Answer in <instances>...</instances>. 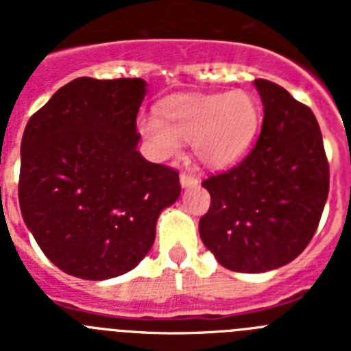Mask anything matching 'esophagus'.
<instances>
[{"instance_id":"esophagus-1","label":"esophagus","mask_w":351,"mask_h":351,"mask_svg":"<svg viewBox=\"0 0 351 351\" xmlns=\"http://www.w3.org/2000/svg\"><path fill=\"white\" fill-rule=\"evenodd\" d=\"M181 184L184 186V188H190V186H197L198 184L197 176H193L191 172H181Z\"/></svg>"}]
</instances>
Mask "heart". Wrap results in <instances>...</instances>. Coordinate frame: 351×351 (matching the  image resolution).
<instances>
[{"label":"heart","mask_w":351,"mask_h":351,"mask_svg":"<svg viewBox=\"0 0 351 351\" xmlns=\"http://www.w3.org/2000/svg\"><path fill=\"white\" fill-rule=\"evenodd\" d=\"M156 117L141 123V132L160 156H176L181 142H193L204 165L225 169L237 163L255 141L262 121L258 101L246 91L197 93L165 98Z\"/></svg>","instance_id":"b5f03b06"}]
</instances>
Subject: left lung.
Listing matches in <instances>:
<instances>
[{
    "label": "left lung",
    "mask_w": 351,
    "mask_h": 351,
    "mask_svg": "<svg viewBox=\"0 0 351 351\" xmlns=\"http://www.w3.org/2000/svg\"><path fill=\"white\" fill-rule=\"evenodd\" d=\"M263 125L241 163L213 173L198 223L207 250L235 272L287 265L315 235L328 195V160L315 114L278 84L256 79Z\"/></svg>",
    "instance_id": "obj_1"
}]
</instances>
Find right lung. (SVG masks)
Returning a JSON list of instances; mask_svg holds the SVG:
<instances>
[{
  "label": "right lung",
  "mask_w": 351,
  "mask_h": 351,
  "mask_svg": "<svg viewBox=\"0 0 351 351\" xmlns=\"http://www.w3.org/2000/svg\"><path fill=\"white\" fill-rule=\"evenodd\" d=\"M142 79L79 77L27 121L19 204L40 250L63 272L108 280L151 250L156 219L181 195L179 172L137 151Z\"/></svg>",
  "instance_id": "obj_1"
}]
</instances>
